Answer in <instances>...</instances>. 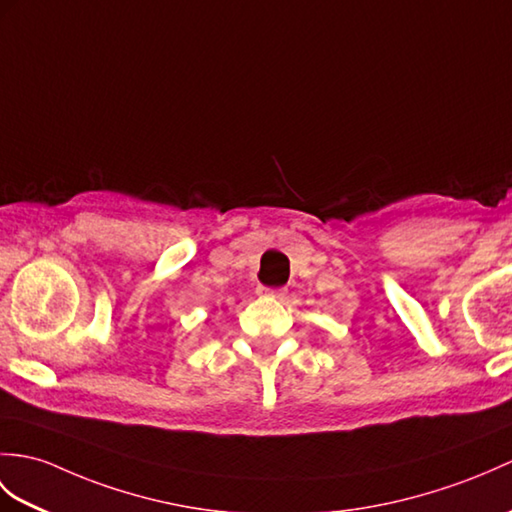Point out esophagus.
Instances as JSON below:
<instances>
[{"mask_svg": "<svg viewBox=\"0 0 512 512\" xmlns=\"http://www.w3.org/2000/svg\"><path fill=\"white\" fill-rule=\"evenodd\" d=\"M259 296H268V299H281L285 294V288H266V285H259L257 288Z\"/></svg>", "mask_w": 512, "mask_h": 512, "instance_id": "obj_1", "label": "esophagus"}]
</instances>
